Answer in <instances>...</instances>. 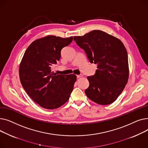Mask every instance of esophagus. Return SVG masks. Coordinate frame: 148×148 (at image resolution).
<instances>
[{
  "label": "esophagus",
  "instance_id": "esophagus-1",
  "mask_svg": "<svg viewBox=\"0 0 148 148\" xmlns=\"http://www.w3.org/2000/svg\"><path fill=\"white\" fill-rule=\"evenodd\" d=\"M83 75L82 74H80V75H77V78L79 79V78H81V77H82Z\"/></svg>",
  "mask_w": 148,
  "mask_h": 148
}]
</instances>
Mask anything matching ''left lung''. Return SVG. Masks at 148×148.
Masks as SVG:
<instances>
[{
    "label": "left lung",
    "mask_w": 148,
    "mask_h": 148,
    "mask_svg": "<svg viewBox=\"0 0 148 148\" xmlns=\"http://www.w3.org/2000/svg\"><path fill=\"white\" fill-rule=\"evenodd\" d=\"M74 40L86 53L90 63L97 64L95 75L87 77V97L100 105L112 104L125 88L128 80V54L118 38L94 30Z\"/></svg>",
    "instance_id": "8db88e82"
}]
</instances>
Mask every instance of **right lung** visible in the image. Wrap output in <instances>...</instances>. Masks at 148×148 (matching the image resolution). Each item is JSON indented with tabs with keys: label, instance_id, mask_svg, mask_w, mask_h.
Here are the masks:
<instances>
[{
	"label": "right lung",
	"instance_id": "1",
	"mask_svg": "<svg viewBox=\"0 0 148 148\" xmlns=\"http://www.w3.org/2000/svg\"><path fill=\"white\" fill-rule=\"evenodd\" d=\"M73 37L62 38L49 35L31 43L19 67L20 80L29 96L46 109H55L69 99L77 80L74 74H57L51 66L56 64L61 50Z\"/></svg>",
	"mask_w": 148,
	"mask_h": 148
}]
</instances>
